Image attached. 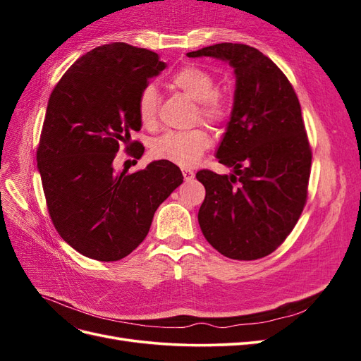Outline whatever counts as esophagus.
I'll use <instances>...</instances> for the list:
<instances>
[{
    "mask_svg": "<svg viewBox=\"0 0 361 361\" xmlns=\"http://www.w3.org/2000/svg\"><path fill=\"white\" fill-rule=\"evenodd\" d=\"M182 174H183V179L185 180H192L194 179V171L191 169H182Z\"/></svg>",
    "mask_w": 361,
    "mask_h": 361,
    "instance_id": "1",
    "label": "esophagus"
}]
</instances>
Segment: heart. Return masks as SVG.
<instances>
[{
    "label": "heart",
    "instance_id": "b5f03b06",
    "mask_svg": "<svg viewBox=\"0 0 361 361\" xmlns=\"http://www.w3.org/2000/svg\"><path fill=\"white\" fill-rule=\"evenodd\" d=\"M170 82L185 96L197 102L195 118L203 120L211 126L223 125L228 116V104L226 97L216 92V80L211 72L185 64L170 76ZM161 96L154 84H146L137 97V114L140 122L146 128L157 125ZM212 140L203 128L190 130H169L154 140L150 154L155 159L167 161L180 167H191L211 147Z\"/></svg>",
    "mask_w": 361,
    "mask_h": 361
}]
</instances>
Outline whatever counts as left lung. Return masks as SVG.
Returning a JSON list of instances; mask_svg holds the SVG:
<instances>
[{"label": "left lung", "mask_w": 361, "mask_h": 361, "mask_svg": "<svg viewBox=\"0 0 361 361\" xmlns=\"http://www.w3.org/2000/svg\"><path fill=\"white\" fill-rule=\"evenodd\" d=\"M187 56L226 60L236 75L231 122L216 152L233 173L195 174L206 190L200 228L226 257H265L285 243L307 202L312 149L298 96L253 47L226 42Z\"/></svg>", "instance_id": "left-lung-1"}]
</instances>
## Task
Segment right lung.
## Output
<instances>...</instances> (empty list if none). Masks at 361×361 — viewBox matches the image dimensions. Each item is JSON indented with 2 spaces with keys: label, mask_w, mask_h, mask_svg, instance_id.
Segmentation results:
<instances>
[{
  "label": "right lung",
  "mask_w": 361,
  "mask_h": 361,
  "mask_svg": "<svg viewBox=\"0 0 361 361\" xmlns=\"http://www.w3.org/2000/svg\"><path fill=\"white\" fill-rule=\"evenodd\" d=\"M164 69L157 52L116 42L76 60L49 96L37 169L54 227L82 256L114 262L133 253L183 182L167 161L134 173L113 166L123 146L126 155H143V145L130 141L141 129L137 97Z\"/></svg>",
  "instance_id": "add662e5"
}]
</instances>
